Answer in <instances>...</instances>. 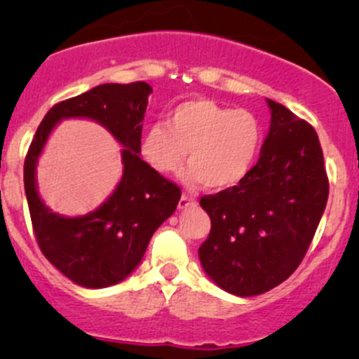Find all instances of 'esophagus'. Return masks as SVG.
<instances>
[{
	"label": "esophagus",
	"instance_id": "1",
	"mask_svg": "<svg viewBox=\"0 0 359 359\" xmlns=\"http://www.w3.org/2000/svg\"><path fill=\"white\" fill-rule=\"evenodd\" d=\"M191 205H194L192 197H189V196L180 197V201H179V209H180V211H185V209L191 208Z\"/></svg>",
	"mask_w": 359,
	"mask_h": 359
}]
</instances>
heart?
I'll use <instances>...</instances> for the list:
<instances>
[{
  "label": "heart",
  "mask_w": 359,
  "mask_h": 359,
  "mask_svg": "<svg viewBox=\"0 0 359 359\" xmlns=\"http://www.w3.org/2000/svg\"><path fill=\"white\" fill-rule=\"evenodd\" d=\"M262 143L255 114L209 100L180 102L167 126H148L140 140L142 158L158 174H175L187 156V187L204 184L212 191L234 187L250 174Z\"/></svg>",
  "instance_id": "b5f03b06"
}]
</instances>
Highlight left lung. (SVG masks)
<instances>
[{"label":"left lung","instance_id":"8db88e82","mask_svg":"<svg viewBox=\"0 0 359 359\" xmlns=\"http://www.w3.org/2000/svg\"><path fill=\"white\" fill-rule=\"evenodd\" d=\"M270 130L257 165L234 187L204 196L211 233L201 265L228 294L253 297L294 273L327 204L323 148L309 123L266 100Z\"/></svg>","mask_w":359,"mask_h":359}]
</instances>
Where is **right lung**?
<instances>
[{
    "mask_svg": "<svg viewBox=\"0 0 359 359\" xmlns=\"http://www.w3.org/2000/svg\"><path fill=\"white\" fill-rule=\"evenodd\" d=\"M147 82L101 84L62 101L45 114L25 158L23 179L32 224L45 258L77 285L106 288L123 282L142 262L156 229L175 212L180 189L140 156ZM62 118H90L121 144L123 174L105 203L82 217L53 213L39 197L36 165Z\"/></svg>",
    "mask_w": 359,
    "mask_h": 359,
    "instance_id": "add662e5",
    "label": "right lung"
}]
</instances>
